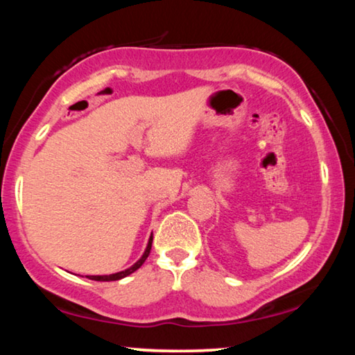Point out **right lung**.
<instances>
[{
  "mask_svg": "<svg viewBox=\"0 0 355 355\" xmlns=\"http://www.w3.org/2000/svg\"><path fill=\"white\" fill-rule=\"evenodd\" d=\"M152 241H153V235L148 238L147 248H146V250H144L142 257L133 264V266H130L128 269H125V271H120V272H116V274H110V275H86V277L91 279V280H97V282H112V280H120V279L127 277V275L137 271V269H139L142 264H144V261L147 260V257L150 254V249H152Z\"/></svg>",
  "mask_w": 355,
  "mask_h": 355,
  "instance_id": "add662e5",
  "label": "right lung"
}]
</instances>
